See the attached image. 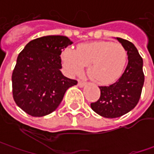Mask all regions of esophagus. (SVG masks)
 <instances>
[{"instance_id": "34e87169", "label": "esophagus", "mask_w": 154, "mask_h": 154, "mask_svg": "<svg viewBox=\"0 0 154 154\" xmlns=\"http://www.w3.org/2000/svg\"><path fill=\"white\" fill-rule=\"evenodd\" d=\"M86 86V82H83V81H81V80H79V81H78V86L83 87V86Z\"/></svg>"}]
</instances>
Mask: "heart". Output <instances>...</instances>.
Segmentation results:
<instances>
[{"instance_id": "heart-1", "label": "heart", "mask_w": 154, "mask_h": 154, "mask_svg": "<svg viewBox=\"0 0 154 154\" xmlns=\"http://www.w3.org/2000/svg\"><path fill=\"white\" fill-rule=\"evenodd\" d=\"M63 65L71 75H79L88 67V74L99 84H109L122 74L128 61L126 49L118 43L97 41L83 44L77 50L68 48L62 55Z\"/></svg>"}]
</instances>
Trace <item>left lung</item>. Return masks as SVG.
<instances>
[{
    "label": "left lung",
    "mask_w": 154,
    "mask_h": 154,
    "mask_svg": "<svg viewBox=\"0 0 154 154\" xmlns=\"http://www.w3.org/2000/svg\"><path fill=\"white\" fill-rule=\"evenodd\" d=\"M128 53L127 68L114 84L99 86L100 98L91 103L97 114L107 118L125 115L138 103L144 84L143 61L135 46L126 39L116 38Z\"/></svg>",
    "instance_id": "1"
}]
</instances>
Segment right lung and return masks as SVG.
Segmentation results:
<instances>
[{"instance_id": "1", "label": "right lung", "mask_w": 154, "mask_h": 154, "mask_svg": "<svg viewBox=\"0 0 154 154\" xmlns=\"http://www.w3.org/2000/svg\"><path fill=\"white\" fill-rule=\"evenodd\" d=\"M73 42L65 36H45L29 42L19 54L12 74L16 104L32 116L52 113L77 80L61 72L62 51Z\"/></svg>"}]
</instances>
